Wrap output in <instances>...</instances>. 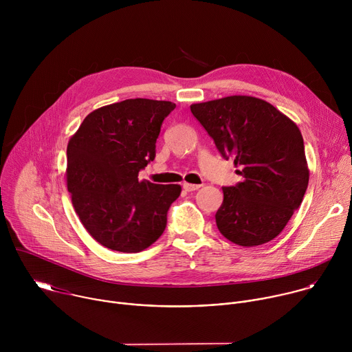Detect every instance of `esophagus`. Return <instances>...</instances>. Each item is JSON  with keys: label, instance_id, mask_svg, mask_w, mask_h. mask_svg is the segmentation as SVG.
Segmentation results:
<instances>
[{"label": "esophagus", "instance_id": "obj_1", "mask_svg": "<svg viewBox=\"0 0 352 352\" xmlns=\"http://www.w3.org/2000/svg\"><path fill=\"white\" fill-rule=\"evenodd\" d=\"M202 185H196V184H188V182H184L182 188L186 190V192H193V190H197Z\"/></svg>", "mask_w": 352, "mask_h": 352}]
</instances>
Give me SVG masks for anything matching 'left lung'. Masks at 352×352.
<instances>
[{"instance_id":"1","label":"left lung","mask_w":352,"mask_h":352,"mask_svg":"<svg viewBox=\"0 0 352 352\" xmlns=\"http://www.w3.org/2000/svg\"><path fill=\"white\" fill-rule=\"evenodd\" d=\"M220 155L243 179L224 186L220 232L241 246L276 238L302 202L309 170L299 128L265 100L230 96L190 106Z\"/></svg>"}]
</instances>
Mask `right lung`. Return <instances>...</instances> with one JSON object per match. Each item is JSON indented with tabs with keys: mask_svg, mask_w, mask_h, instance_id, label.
<instances>
[{
	"mask_svg": "<svg viewBox=\"0 0 352 352\" xmlns=\"http://www.w3.org/2000/svg\"><path fill=\"white\" fill-rule=\"evenodd\" d=\"M171 102L128 98L90 113L67 147V184L87 232L118 252H140L156 242L179 185L139 181L156 157Z\"/></svg>",
	"mask_w": 352,
	"mask_h": 352,
	"instance_id": "right-lung-1",
	"label": "right lung"
}]
</instances>
